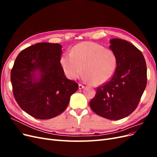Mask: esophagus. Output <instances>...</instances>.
Segmentation results:
<instances>
[{"label": "esophagus", "instance_id": "obj_1", "mask_svg": "<svg viewBox=\"0 0 157 157\" xmlns=\"http://www.w3.org/2000/svg\"><path fill=\"white\" fill-rule=\"evenodd\" d=\"M84 88V86H83L82 84H78V88H79L80 90H82V89H83Z\"/></svg>", "mask_w": 157, "mask_h": 157}]
</instances>
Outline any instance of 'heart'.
<instances>
[{"instance_id":"heart-1","label":"heart","mask_w":157,"mask_h":157,"mask_svg":"<svg viewBox=\"0 0 157 157\" xmlns=\"http://www.w3.org/2000/svg\"><path fill=\"white\" fill-rule=\"evenodd\" d=\"M60 62L69 78L77 79L82 71L84 79L95 86L108 82L115 75L117 67L115 54L92 42L75 45L70 53L61 56Z\"/></svg>"}]
</instances>
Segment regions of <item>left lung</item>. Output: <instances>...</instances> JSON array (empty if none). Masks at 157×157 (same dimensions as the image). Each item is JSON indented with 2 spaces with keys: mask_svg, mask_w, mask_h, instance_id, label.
Returning <instances> with one entry per match:
<instances>
[{
  "mask_svg": "<svg viewBox=\"0 0 157 157\" xmlns=\"http://www.w3.org/2000/svg\"><path fill=\"white\" fill-rule=\"evenodd\" d=\"M110 43L109 48L117 58L116 72L98 88L90 106L99 116L119 120L130 115L138 105L147 84V66L141 52L129 42L113 39Z\"/></svg>",
  "mask_w": 157,
  "mask_h": 157,
  "instance_id": "1",
  "label": "left lung"
}]
</instances>
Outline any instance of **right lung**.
I'll return each instance as SVG.
<instances>
[{"label": "right lung", "instance_id": "obj_1", "mask_svg": "<svg viewBox=\"0 0 157 157\" xmlns=\"http://www.w3.org/2000/svg\"><path fill=\"white\" fill-rule=\"evenodd\" d=\"M61 49V44L49 42L32 45L18 54L11 71L16 102L38 119H50L63 112L78 88L64 74Z\"/></svg>", "mask_w": 157, "mask_h": 157}]
</instances>
